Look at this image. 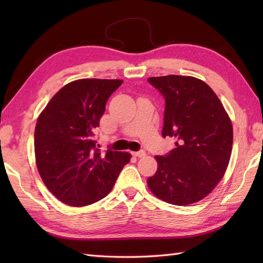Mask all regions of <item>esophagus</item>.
Instances as JSON below:
<instances>
[{
	"mask_svg": "<svg viewBox=\"0 0 263 263\" xmlns=\"http://www.w3.org/2000/svg\"><path fill=\"white\" fill-rule=\"evenodd\" d=\"M133 156H136V157H143V156H146V152L144 150H139V152L136 153H132Z\"/></svg>",
	"mask_w": 263,
	"mask_h": 263,
	"instance_id": "esophagus-1",
	"label": "esophagus"
}]
</instances>
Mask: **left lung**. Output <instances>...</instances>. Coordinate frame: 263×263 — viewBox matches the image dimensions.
I'll list each match as a JSON object with an SVG mask.
<instances>
[{"mask_svg":"<svg viewBox=\"0 0 263 263\" xmlns=\"http://www.w3.org/2000/svg\"><path fill=\"white\" fill-rule=\"evenodd\" d=\"M148 82L165 99L161 136L175 148L156 156L149 189L165 202L186 205L206 197L224 176L233 147V126L214 90L197 78L165 76Z\"/></svg>","mask_w":263,"mask_h":263,"instance_id":"8db88e82","label":"left lung"}]
</instances>
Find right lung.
<instances>
[{"mask_svg": "<svg viewBox=\"0 0 263 263\" xmlns=\"http://www.w3.org/2000/svg\"><path fill=\"white\" fill-rule=\"evenodd\" d=\"M122 80L81 79L64 86L39 115L35 156L46 187L62 202L83 206L105 198L131 155L100 154L95 128Z\"/></svg>", "mask_w": 263, "mask_h": 263, "instance_id": "1", "label": "right lung"}]
</instances>
